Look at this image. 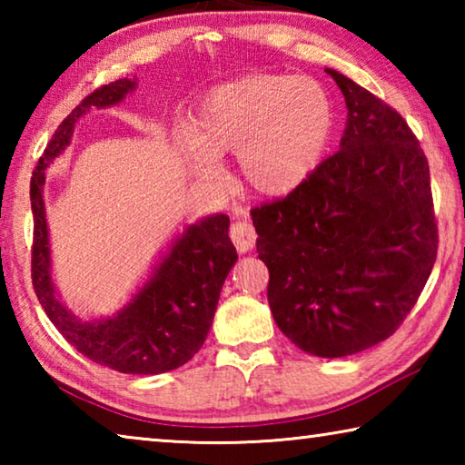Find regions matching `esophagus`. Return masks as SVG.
<instances>
[{"label": "esophagus", "instance_id": "obj_1", "mask_svg": "<svg viewBox=\"0 0 465 465\" xmlns=\"http://www.w3.org/2000/svg\"><path fill=\"white\" fill-rule=\"evenodd\" d=\"M232 242L235 243V248H238V252H248L256 246V230L254 225H252L250 222H235L232 225Z\"/></svg>", "mask_w": 465, "mask_h": 465}]
</instances>
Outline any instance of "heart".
<instances>
[{"label": "heart", "instance_id": "b5f03b06", "mask_svg": "<svg viewBox=\"0 0 465 465\" xmlns=\"http://www.w3.org/2000/svg\"><path fill=\"white\" fill-rule=\"evenodd\" d=\"M332 133L326 90L308 77L256 74L215 85L186 124L191 145L180 149L186 170L215 183V157L235 153L252 191L277 196L293 191L318 166Z\"/></svg>", "mask_w": 465, "mask_h": 465}]
</instances>
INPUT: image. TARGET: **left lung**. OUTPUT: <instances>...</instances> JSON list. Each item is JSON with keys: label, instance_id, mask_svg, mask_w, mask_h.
<instances>
[{"label": "left lung", "instance_id": "obj_1", "mask_svg": "<svg viewBox=\"0 0 465 465\" xmlns=\"http://www.w3.org/2000/svg\"><path fill=\"white\" fill-rule=\"evenodd\" d=\"M346 102L341 149L285 199L252 209L272 318L310 355L390 338L437 258L429 162L396 110L326 69Z\"/></svg>", "mask_w": 465, "mask_h": 465}]
</instances>
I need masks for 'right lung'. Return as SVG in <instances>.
Here are the masks:
<instances>
[{
  "instance_id": "add662e5",
  "label": "right lung",
  "mask_w": 465,
  "mask_h": 465,
  "mask_svg": "<svg viewBox=\"0 0 465 465\" xmlns=\"http://www.w3.org/2000/svg\"><path fill=\"white\" fill-rule=\"evenodd\" d=\"M135 80L100 85L77 104L46 143L30 178L33 203V287L63 338L94 363L121 373L155 375L184 365L201 351L213 322L219 293L238 261L230 240V217L209 215L172 242L139 293L116 316L85 322L59 302L51 279L49 230L45 217V170L69 145L74 127L90 108H106L135 90Z\"/></svg>"
}]
</instances>
